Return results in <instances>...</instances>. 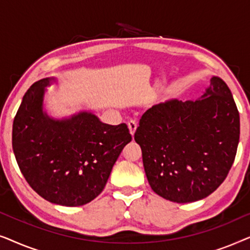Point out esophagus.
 <instances>
[{
	"instance_id": "1",
	"label": "esophagus",
	"mask_w": 250,
	"mask_h": 250,
	"mask_svg": "<svg viewBox=\"0 0 250 250\" xmlns=\"http://www.w3.org/2000/svg\"><path fill=\"white\" fill-rule=\"evenodd\" d=\"M127 125H128L129 132H131V134L133 136V135H134L135 131H136V128H138V122H136V121H129Z\"/></svg>"
}]
</instances>
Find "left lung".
Segmentation results:
<instances>
[{
    "instance_id": "8db88e82",
    "label": "left lung",
    "mask_w": 250,
    "mask_h": 250,
    "mask_svg": "<svg viewBox=\"0 0 250 250\" xmlns=\"http://www.w3.org/2000/svg\"><path fill=\"white\" fill-rule=\"evenodd\" d=\"M240 117L232 93L211 77L201 100L156 104L140 119L134 140L150 187L184 204L204 199L227 179L237 155Z\"/></svg>"
}]
</instances>
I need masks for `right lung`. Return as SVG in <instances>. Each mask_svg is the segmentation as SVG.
Wrapping results in <instances>:
<instances>
[{
  "mask_svg": "<svg viewBox=\"0 0 250 250\" xmlns=\"http://www.w3.org/2000/svg\"><path fill=\"white\" fill-rule=\"evenodd\" d=\"M50 78L23 95L12 126V148L23 177L50 203L75 207L102 192L124 146L127 125H108L91 112L54 121L43 112Z\"/></svg>",
  "mask_w": 250,
  "mask_h": 250,
  "instance_id": "add662e5",
  "label": "right lung"
}]
</instances>
